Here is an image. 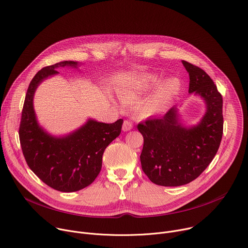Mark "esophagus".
<instances>
[{"mask_svg": "<svg viewBox=\"0 0 248 248\" xmlns=\"http://www.w3.org/2000/svg\"><path fill=\"white\" fill-rule=\"evenodd\" d=\"M133 128V124H132V122H130L129 120H125L124 122H123V126H122V130L124 131V132H127V131H130L131 129Z\"/></svg>", "mask_w": 248, "mask_h": 248, "instance_id": "obj_1", "label": "esophagus"}]
</instances>
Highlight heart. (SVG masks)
Returning a JSON list of instances; mask_svg holds the SVG:
<instances>
[{
  "label": "heart",
  "instance_id": "heart-1",
  "mask_svg": "<svg viewBox=\"0 0 248 248\" xmlns=\"http://www.w3.org/2000/svg\"><path fill=\"white\" fill-rule=\"evenodd\" d=\"M159 80L156 76H148L144 79L138 91L131 92L122 96L123 100L127 103H135L138 101L140 95L149 90L151 87L155 85ZM180 91L179 81L175 78L169 79L161 84L155 92L141 105V112L146 116H151L159 113L170 106L174 98L177 96Z\"/></svg>",
  "mask_w": 248,
  "mask_h": 248
}]
</instances>
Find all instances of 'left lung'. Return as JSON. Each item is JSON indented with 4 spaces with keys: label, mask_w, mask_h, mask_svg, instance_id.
I'll return each mask as SVG.
<instances>
[{
    "label": "left lung",
    "mask_w": 248,
    "mask_h": 248,
    "mask_svg": "<svg viewBox=\"0 0 248 248\" xmlns=\"http://www.w3.org/2000/svg\"><path fill=\"white\" fill-rule=\"evenodd\" d=\"M189 74V93L200 95L206 104L201 121L182 125L177 109L162 117L138 124L144 137L140 155L142 170L160 186H180L196 179L216 155L223 137V97L210 76L201 68L182 61Z\"/></svg>",
    "instance_id": "obj_1"
}]
</instances>
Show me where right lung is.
Masks as SVG:
<instances>
[{
  "label": "right lung",
  "instance_id": "1",
  "mask_svg": "<svg viewBox=\"0 0 248 248\" xmlns=\"http://www.w3.org/2000/svg\"><path fill=\"white\" fill-rule=\"evenodd\" d=\"M78 68V62L63 61L41 69L27 89L18 130L27 166L49 187L61 192L78 191L92 184L102 167L106 147L121 133L123 120L101 123L93 119L64 137L48 134L39 126L33 96L39 84L57 75L60 67Z\"/></svg>",
  "mask_w": 248,
  "mask_h": 248
}]
</instances>
